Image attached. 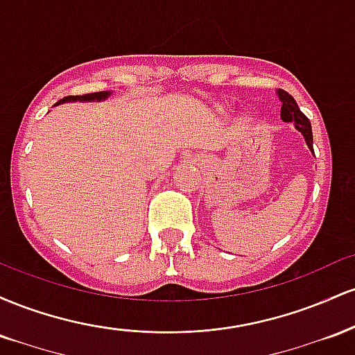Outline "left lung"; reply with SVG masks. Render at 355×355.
Instances as JSON below:
<instances>
[{
    "instance_id": "1",
    "label": "left lung",
    "mask_w": 355,
    "mask_h": 355,
    "mask_svg": "<svg viewBox=\"0 0 355 355\" xmlns=\"http://www.w3.org/2000/svg\"><path fill=\"white\" fill-rule=\"evenodd\" d=\"M277 95H279V100L282 101V108H280V118H282L284 121H287V123L294 121L295 128L299 130L300 133H302L304 138H305V144H307L309 150H311V152L313 153L312 126H311V121H309V118L305 116L302 112H300L297 101L292 98V96L288 95L287 92H284V89H277Z\"/></svg>"
}]
</instances>
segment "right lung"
Listing matches in <instances>:
<instances>
[{"label":"right lung","instance_id":"1","mask_svg":"<svg viewBox=\"0 0 355 355\" xmlns=\"http://www.w3.org/2000/svg\"><path fill=\"white\" fill-rule=\"evenodd\" d=\"M108 96H110V92L88 93V95H81V96H64V98H63V100H60L58 103H56V105H60V103H67V101H93V100L101 101V100L108 98Z\"/></svg>","mask_w":355,"mask_h":355}]
</instances>
